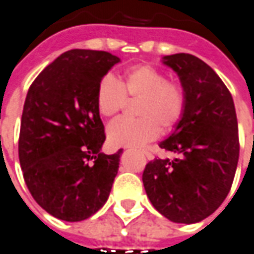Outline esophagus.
<instances>
[{
    "label": "esophagus",
    "mask_w": 254,
    "mask_h": 254,
    "mask_svg": "<svg viewBox=\"0 0 254 254\" xmlns=\"http://www.w3.org/2000/svg\"><path fill=\"white\" fill-rule=\"evenodd\" d=\"M143 153H145V154H147V152H146V150H143Z\"/></svg>",
    "instance_id": "esophagus-1"
}]
</instances>
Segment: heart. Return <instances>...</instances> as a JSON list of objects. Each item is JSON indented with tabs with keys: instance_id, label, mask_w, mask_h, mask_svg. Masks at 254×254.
<instances>
[{
	"instance_id": "heart-1",
	"label": "heart",
	"mask_w": 254,
	"mask_h": 254,
	"mask_svg": "<svg viewBox=\"0 0 254 254\" xmlns=\"http://www.w3.org/2000/svg\"><path fill=\"white\" fill-rule=\"evenodd\" d=\"M126 100H136L135 119L119 118L108 126V141L112 146H142L181 123L188 108L183 84L167 79L165 72L149 64L126 69L119 80L105 75L95 90V107L104 118L123 109Z\"/></svg>"
}]
</instances>
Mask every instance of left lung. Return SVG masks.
I'll return each mask as SVG.
<instances>
[{
  "mask_svg": "<svg viewBox=\"0 0 254 254\" xmlns=\"http://www.w3.org/2000/svg\"><path fill=\"white\" fill-rule=\"evenodd\" d=\"M188 93V108L160 147L174 160L154 159L142 174L153 206L171 222L204 220L222 205L239 157L238 122L233 97L206 63L188 53L165 56Z\"/></svg>",
  "mask_w": 254,
  "mask_h": 254,
  "instance_id": "1",
  "label": "left lung"
}]
</instances>
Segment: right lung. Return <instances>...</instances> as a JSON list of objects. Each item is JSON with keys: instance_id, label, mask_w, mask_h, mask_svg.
Returning <instances> with one entry per match:
<instances>
[{"instance_id": "add662e5", "label": "right lung", "mask_w": 254, "mask_h": 254, "mask_svg": "<svg viewBox=\"0 0 254 254\" xmlns=\"http://www.w3.org/2000/svg\"><path fill=\"white\" fill-rule=\"evenodd\" d=\"M120 59L73 49L45 68L27 93L19 160L30 193L48 213L80 222L107 202L122 149L104 154L105 130L95 90Z\"/></svg>"}]
</instances>
